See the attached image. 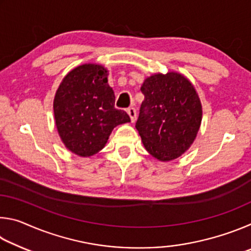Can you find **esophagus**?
Instances as JSON below:
<instances>
[{
    "label": "esophagus",
    "mask_w": 251,
    "mask_h": 251,
    "mask_svg": "<svg viewBox=\"0 0 251 251\" xmlns=\"http://www.w3.org/2000/svg\"><path fill=\"white\" fill-rule=\"evenodd\" d=\"M127 114L129 115L131 122L136 121V117H137V113H136V109L134 107H129L128 109H127Z\"/></svg>",
    "instance_id": "obj_1"
}]
</instances>
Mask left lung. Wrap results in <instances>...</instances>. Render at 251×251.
<instances>
[{
    "instance_id": "obj_1",
    "label": "left lung",
    "mask_w": 251,
    "mask_h": 251,
    "mask_svg": "<svg viewBox=\"0 0 251 251\" xmlns=\"http://www.w3.org/2000/svg\"><path fill=\"white\" fill-rule=\"evenodd\" d=\"M145 100L136 122L144 146L161 161L176 159L192 146L202 109L194 85L176 72L154 74L141 87Z\"/></svg>"
}]
</instances>
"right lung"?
Returning a JSON list of instances; mask_svg holds the SVG:
<instances>
[{
  "label": "right lung",
  "mask_w": 251,
  "mask_h": 251,
  "mask_svg": "<svg viewBox=\"0 0 251 251\" xmlns=\"http://www.w3.org/2000/svg\"><path fill=\"white\" fill-rule=\"evenodd\" d=\"M108 71L99 64L72 70L54 97V117L59 137L67 150L90 157L103 150L114 127L130 122L115 108V95L107 83Z\"/></svg>",
  "instance_id": "add662e5"
}]
</instances>
